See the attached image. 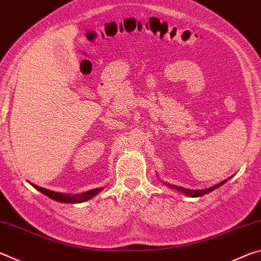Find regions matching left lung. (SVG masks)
Segmentation results:
<instances>
[{
  "instance_id": "left-lung-1",
  "label": "left lung",
  "mask_w": 261,
  "mask_h": 261,
  "mask_svg": "<svg viewBox=\"0 0 261 261\" xmlns=\"http://www.w3.org/2000/svg\"><path fill=\"white\" fill-rule=\"evenodd\" d=\"M227 180H228V179H224V180H222V182H220L219 184L214 185V187H211V188H208V189H204V190H190V189H185V188H182V187H177V185H171V184H169V183H165V184L167 185L168 188L174 189V190H176V191H178V192H180V193L185 194V196L194 198V197L205 196V194L210 193V192H212V191H214L215 189L220 188L221 185H223L224 183L227 182Z\"/></svg>"
}]
</instances>
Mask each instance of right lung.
Masks as SVG:
<instances>
[{
    "label": "right lung",
    "mask_w": 261,
    "mask_h": 261,
    "mask_svg": "<svg viewBox=\"0 0 261 261\" xmlns=\"http://www.w3.org/2000/svg\"><path fill=\"white\" fill-rule=\"evenodd\" d=\"M33 185V188H35L38 191H40L41 193L45 194L50 199L55 200V201H60V202H65V204H78V202H84L92 199V198L95 197L96 194H99L101 191H102L103 188H96L93 190H88L86 192L79 193V194H67V193H60V192H55L51 191V190H48L45 188H40L38 185Z\"/></svg>",
    "instance_id": "add662e5"
}]
</instances>
